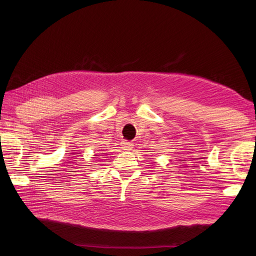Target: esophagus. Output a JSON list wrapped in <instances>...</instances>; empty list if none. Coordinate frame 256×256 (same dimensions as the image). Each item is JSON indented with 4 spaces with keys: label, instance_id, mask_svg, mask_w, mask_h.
I'll return each mask as SVG.
<instances>
[{
    "label": "esophagus",
    "instance_id": "34e87169",
    "mask_svg": "<svg viewBox=\"0 0 256 256\" xmlns=\"http://www.w3.org/2000/svg\"><path fill=\"white\" fill-rule=\"evenodd\" d=\"M122 148L125 150H130L134 148V143L132 142H128V141H122Z\"/></svg>",
    "mask_w": 256,
    "mask_h": 256
}]
</instances>
